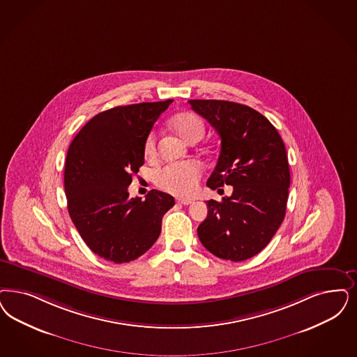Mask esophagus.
Returning a JSON list of instances; mask_svg holds the SVG:
<instances>
[{"label": "esophagus", "instance_id": "1", "mask_svg": "<svg viewBox=\"0 0 357 357\" xmlns=\"http://www.w3.org/2000/svg\"><path fill=\"white\" fill-rule=\"evenodd\" d=\"M176 202H178L179 204H183V206H188V204H191V203H192V200H191V199H185V197H179Z\"/></svg>", "mask_w": 357, "mask_h": 357}]
</instances>
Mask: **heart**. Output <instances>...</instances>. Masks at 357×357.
Listing matches in <instances>:
<instances>
[{
	"mask_svg": "<svg viewBox=\"0 0 357 357\" xmlns=\"http://www.w3.org/2000/svg\"><path fill=\"white\" fill-rule=\"evenodd\" d=\"M174 130L185 141L194 144L203 138L206 133L204 121L192 112H183L174 116L172 120ZM145 155L149 160L157 155V137L154 133L149 135L145 142ZM202 176V167L197 162L172 163L155 174V183L162 190L179 195L188 197L197 191V182Z\"/></svg>",
	"mask_w": 357,
	"mask_h": 357,
	"instance_id": "1",
	"label": "heart"
}]
</instances>
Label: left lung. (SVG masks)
Returning <instances> with one entry per match:
<instances>
[{"mask_svg":"<svg viewBox=\"0 0 357 357\" xmlns=\"http://www.w3.org/2000/svg\"><path fill=\"white\" fill-rule=\"evenodd\" d=\"M188 104L222 139L207 185H234L231 197L207 202V218L197 227L199 240L219 259H250L271 243L284 218L290 170L282 138L265 116L248 105L225 100Z\"/></svg>","mask_w":357,"mask_h":357,"instance_id":"1","label":"left lung"}]
</instances>
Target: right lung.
<instances>
[{
  "mask_svg": "<svg viewBox=\"0 0 357 357\" xmlns=\"http://www.w3.org/2000/svg\"><path fill=\"white\" fill-rule=\"evenodd\" d=\"M172 100L114 107L92 117L76 135L66 158L68 213L88 248L114 264L138 259L160 237L172 195L149 191L130 197L132 175L145 162V142Z\"/></svg>",
  "mask_w": 357,
  "mask_h": 357,
  "instance_id": "right-lung-1",
  "label": "right lung"
}]
</instances>
